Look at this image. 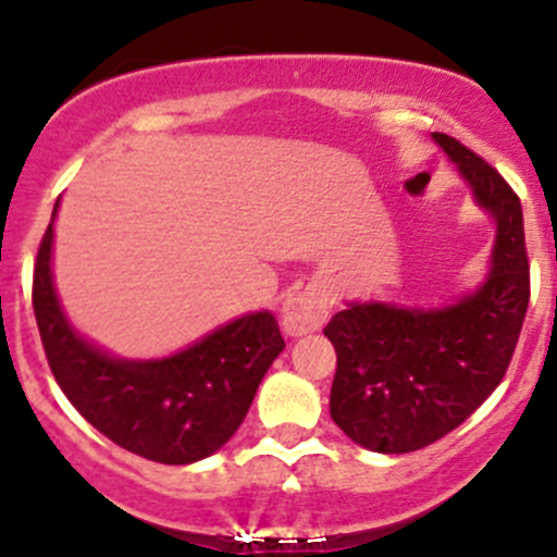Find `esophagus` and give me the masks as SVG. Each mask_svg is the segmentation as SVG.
<instances>
[{
    "label": "esophagus",
    "mask_w": 557,
    "mask_h": 557,
    "mask_svg": "<svg viewBox=\"0 0 557 557\" xmlns=\"http://www.w3.org/2000/svg\"><path fill=\"white\" fill-rule=\"evenodd\" d=\"M325 318H329V305L320 296L307 294V290L288 296L283 305V329L290 336L318 331L325 323Z\"/></svg>",
    "instance_id": "34e87169"
}]
</instances>
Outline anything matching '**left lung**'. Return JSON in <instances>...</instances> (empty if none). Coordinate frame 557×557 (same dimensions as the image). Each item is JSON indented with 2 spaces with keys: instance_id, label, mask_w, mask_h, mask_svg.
Listing matches in <instances>:
<instances>
[{
  "instance_id": "obj_1",
  "label": "left lung",
  "mask_w": 557,
  "mask_h": 557,
  "mask_svg": "<svg viewBox=\"0 0 557 557\" xmlns=\"http://www.w3.org/2000/svg\"><path fill=\"white\" fill-rule=\"evenodd\" d=\"M434 139L496 218L493 263L476 294L445 310L350 305L323 329L336 350L331 418L374 453H412L458 429L507 374L531 299L518 194L450 134Z\"/></svg>"
}]
</instances>
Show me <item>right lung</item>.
<instances>
[{
    "mask_svg": "<svg viewBox=\"0 0 557 557\" xmlns=\"http://www.w3.org/2000/svg\"><path fill=\"white\" fill-rule=\"evenodd\" d=\"M55 210L59 201L53 218ZM50 245L53 221L37 250L32 305L50 372L77 412L117 447L156 463H194L221 450L285 347L274 314H245L161 361H115L66 323Z\"/></svg>",
    "mask_w": 557,
    "mask_h": 557,
    "instance_id": "right-lung-1",
    "label": "right lung"
}]
</instances>
